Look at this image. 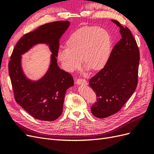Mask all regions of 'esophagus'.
Returning <instances> with one entry per match:
<instances>
[{"label": "esophagus", "mask_w": 154, "mask_h": 154, "mask_svg": "<svg viewBox=\"0 0 154 154\" xmlns=\"http://www.w3.org/2000/svg\"><path fill=\"white\" fill-rule=\"evenodd\" d=\"M76 83L77 84H84V85H87V81L85 80H84V79L83 78H78L76 80Z\"/></svg>", "instance_id": "1"}]
</instances>
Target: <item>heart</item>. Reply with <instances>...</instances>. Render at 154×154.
<instances>
[{
	"label": "heart",
	"instance_id": "b5f03b06",
	"mask_svg": "<svg viewBox=\"0 0 154 154\" xmlns=\"http://www.w3.org/2000/svg\"><path fill=\"white\" fill-rule=\"evenodd\" d=\"M67 47L61 48L58 59L67 71L80 66L81 58L84 66L91 71L100 70L109 58L111 40L108 32L96 26H85L69 36Z\"/></svg>",
	"mask_w": 154,
	"mask_h": 154
}]
</instances>
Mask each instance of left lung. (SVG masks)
<instances>
[{
    "label": "left lung",
    "instance_id": "8db88e82",
    "mask_svg": "<svg viewBox=\"0 0 154 154\" xmlns=\"http://www.w3.org/2000/svg\"><path fill=\"white\" fill-rule=\"evenodd\" d=\"M120 27L122 38L115 45L105 67L91 78L89 86L96 94L92 114L105 118L118 112L137 85L139 50L127 27L112 20Z\"/></svg>",
    "mask_w": 154,
    "mask_h": 154
}]
</instances>
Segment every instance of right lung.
<instances>
[{
	"label": "right lung",
	"mask_w": 154,
	"mask_h": 154,
	"mask_svg": "<svg viewBox=\"0 0 154 154\" xmlns=\"http://www.w3.org/2000/svg\"><path fill=\"white\" fill-rule=\"evenodd\" d=\"M69 24L66 20L40 26L22 36L11 55L8 70L15 101L37 119L51 122L59 118L63 111L66 91L74 85L72 75L60 69L57 60L59 40ZM39 43L48 44L53 54L47 73L40 81L32 82L22 72L21 54Z\"/></svg>",
	"instance_id": "obj_1"
}]
</instances>
